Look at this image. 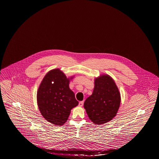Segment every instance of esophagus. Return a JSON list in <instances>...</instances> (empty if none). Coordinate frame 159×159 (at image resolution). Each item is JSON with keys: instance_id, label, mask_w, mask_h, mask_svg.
Masks as SVG:
<instances>
[{"instance_id": "obj_1", "label": "esophagus", "mask_w": 159, "mask_h": 159, "mask_svg": "<svg viewBox=\"0 0 159 159\" xmlns=\"http://www.w3.org/2000/svg\"><path fill=\"white\" fill-rule=\"evenodd\" d=\"M84 105V101H81L79 102V106L80 107H83Z\"/></svg>"}]
</instances>
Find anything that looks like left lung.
<instances>
[{"instance_id":"1","label":"left lung","mask_w":159,"mask_h":159,"mask_svg":"<svg viewBox=\"0 0 159 159\" xmlns=\"http://www.w3.org/2000/svg\"><path fill=\"white\" fill-rule=\"evenodd\" d=\"M120 102V94L114 81L103 75L95 79L93 92L85 101L84 107L92 122L102 125L116 116Z\"/></svg>"}]
</instances>
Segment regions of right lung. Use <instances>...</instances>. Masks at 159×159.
Here are the masks:
<instances>
[{
    "instance_id": "1",
    "label": "right lung",
    "mask_w": 159,
    "mask_h": 159,
    "mask_svg": "<svg viewBox=\"0 0 159 159\" xmlns=\"http://www.w3.org/2000/svg\"><path fill=\"white\" fill-rule=\"evenodd\" d=\"M69 84V79L56 69L46 74L38 89L37 102L39 111L43 118L53 125H63L71 109L78 105Z\"/></svg>"
}]
</instances>
